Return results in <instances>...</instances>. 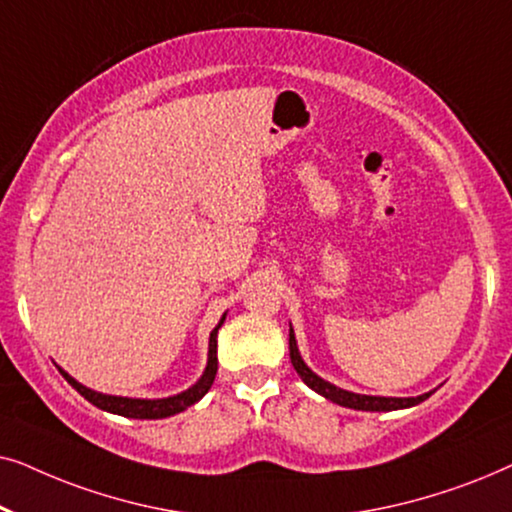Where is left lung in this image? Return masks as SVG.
Masks as SVG:
<instances>
[{"label":"left lung","mask_w":512,"mask_h":512,"mask_svg":"<svg viewBox=\"0 0 512 512\" xmlns=\"http://www.w3.org/2000/svg\"><path fill=\"white\" fill-rule=\"evenodd\" d=\"M289 354H291V363L296 368V373L300 375L307 387L317 391V394L326 396L328 401L345 405V408H354V410H370V412H389V410H401V408H412V405L422 403L424 398H429V394H422L417 398H387V396H361V394H352V391L338 389L335 384L321 380L319 375H314L310 368L305 366L303 359H300L298 347H296V338H293V331H289Z\"/></svg>","instance_id":"1"}]
</instances>
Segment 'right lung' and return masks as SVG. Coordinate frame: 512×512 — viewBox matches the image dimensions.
Returning a JSON list of instances; mask_svg holds the SVG:
<instances>
[{
    "label": "right lung",
    "instance_id": "right-lung-1",
    "mask_svg": "<svg viewBox=\"0 0 512 512\" xmlns=\"http://www.w3.org/2000/svg\"><path fill=\"white\" fill-rule=\"evenodd\" d=\"M226 319V317H223ZM223 319L219 321V326L214 328L212 335H209V361L205 373L198 382L193 384L188 391H181L177 396L170 398H158V401H144V398H123V396H107V394H97L93 389H86L83 384H79L74 377H69L65 370H60L65 375V380L72 384V387L79 391V394L90 401L93 405H97L100 410L114 412V415L121 417H132V419H163V417H172L177 412L191 408L193 403H198L202 396L207 394L209 387H212L216 370H219V359H216V333L223 324Z\"/></svg>",
    "mask_w": 512,
    "mask_h": 512
}]
</instances>
